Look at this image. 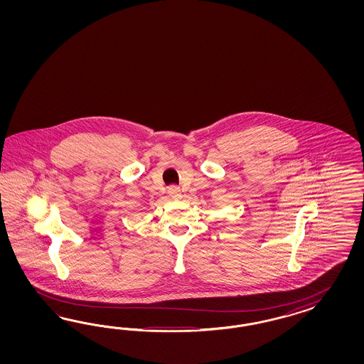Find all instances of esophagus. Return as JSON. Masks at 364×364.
I'll return each instance as SVG.
<instances>
[{
	"instance_id": "1",
	"label": "esophagus",
	"mask_w": 364,
	"mask_h": 364,
	"mask_svg": "<svg viewBox=\"0 0 364 364\" xmlns=\"http://www.w3.org/2000/svg\"><path fill=\"white\" fill-rule=\"evenodd\" d=\"M168 195L171 196L172 198H175V200H178V198H181V191H180V188L176 187V186H172V187L168 188Z\"/></svg>"
}]
</instances>
